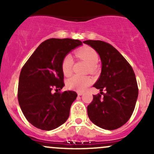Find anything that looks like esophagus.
<instances>
[{
    "label": "esophagus",
    "instance_id": "1",
    "mask_svg": "<svg viewBox=\"0 0 154 154\" xmlns=\"http://www.w3.org/2000/svg\"><path fill=\"white\" fill-rule=\"evenodd\" d=\"M83 92H80V91H78L77 92V95H83Z\"/></svg>",
    "mask_w": 154,
    "mask_h": 154
}]
</instances>
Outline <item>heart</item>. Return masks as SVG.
I'll return each mask as SVG.
<instances>
[{
	"label": "heart",
	"mask_w": 154,
	"mask_h": 154,
	"mask_svg": "<svg viewBox=\"0 0 154 154\" xmlns=\"http://www.w3.org/2000/svg\"><path fill=\"white\" fill-rule=\"evenodd\" d=\"M76 56L80 59L84 60L89 64V70L93 72L96 69V64L98 62L99 56L98 53L91 47L85 46L79 49L75 52ZM74 61L71 55L64 56L61 62V69L65 76H69L72 72ZM93 82V79L89 76L74 75L66 82V86L69 89L83 91Z\"/></svg>",
	"instance_id": "obj_1"
}]
</instances>
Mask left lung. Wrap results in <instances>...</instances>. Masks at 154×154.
Instances as JSON below:
<instances>
[{
    "mask_svg": "<svg viewBox=\"0 0 154 154\" xmlns=\"http://www.w3.org/2000/svg\"><path fill=\"white\" fill-rule=\"evenodd\" d=\"M94 48L102 63L100 77L93 87L105 90L93 95L88 106V115L100 128L113 130L119 128L131 117L138 96L135 72L124 56L111 44L101 40L83 42Z\"/></svg>",
    "mask_w": 154,
    "mask_h": 154,
    "instance_id": "left-lung-1",
    "label": "left lung"
}]
</instances>
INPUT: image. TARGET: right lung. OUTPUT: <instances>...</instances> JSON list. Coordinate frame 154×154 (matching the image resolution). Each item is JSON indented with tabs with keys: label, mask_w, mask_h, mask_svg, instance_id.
<instances>
[{
	"label": "right lung",
	"mask_w": 154,
	"mask_h": 154,
	"mask_svg": "<svg viewBox=\"0 0 154 154\" xmlns=\"http://www.w3.org/2000/svg\"><path fill=\"white\" fill-rule=\"evenodd\" d=\"M81 45L79 40L48 39L37 48L23 66L18 100L23 114L35 128L54 130L68 119L77 94L75 91H59L64 85L61 62L69 52Z\"/></svg>",
	"instance_id": "right-lung-1"
}]
</instances>
